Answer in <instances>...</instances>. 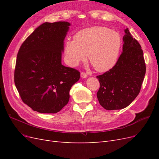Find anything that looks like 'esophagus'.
Returning <instances> with one entry per match:
<instances>
[{
    "mask_svg": "<svg viewBox=\"0 0 159 159\" xmlns=\"http://www.w3.org/2000/svg\"><path fill=\"white\" fill-rule=\"evenodd\" d=\"M88 77V74L87 73H85V72H84L82 71L81 73V78H86Z\"/></svg>",
    "mask_w": 159,
    "mask_h": 159,
    "instance_id": "1",
    "label": "esophagus"
}]
</instances>
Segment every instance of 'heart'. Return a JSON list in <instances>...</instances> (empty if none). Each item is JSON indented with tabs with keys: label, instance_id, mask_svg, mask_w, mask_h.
Listing matches in <instances>:
<instances>
[{
	"label": "heart",
	"instance_id": "b5f03b06",
	"mask_svg": "<svg viewBox=\"0 0 159 159\" xmlns=\"http://www.w3.org/2000/svg\"><path fill=\"white\" fill-rule=\"evenodd\" d=\"M119 34L104 26H93L78 31L74 40H66L64 47L66 63L75 67L86 61L99 72L113 68L119 58L121 47Z\"/></svg>",
	"mask_w": 159,
	"mask_h": 159
}]
</instances>
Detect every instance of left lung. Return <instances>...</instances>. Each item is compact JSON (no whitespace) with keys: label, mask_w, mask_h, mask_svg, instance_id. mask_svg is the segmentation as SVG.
<instances>
[{"label":"left lung","mask_w":159,"mask_h":159,"mask_svg":"<svg viewBox=\"0 0 159 159\" xmlns=\"http://www.w3.org/2000/svg\"><path fill=\"white\" fill-rule=\"evenodd\" d=\"M123 38V52L113 68L97 76L100 87L97 97L107 110L127 107L139 95L146 72L141 46L128 28Z\"/></svg>","instance_id":"1"}]
</instances>
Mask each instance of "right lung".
<instances>
[{
    "instance_id": "1",
    "label": "right lung",
    "mask_w": 159,
    "mask_h": 159,
    "mask_svg": "<svg viewBox=\"0 0 159 159\" xmlns=\"http://www.w3.org/2000/svg\"><path fill=\"white\" fill-rule=\"evenodd\" d=\"M70 24L45 22L24 41L18 50L14 79L28 106L42 113H56L68 104L70 90L80 78L61 63L64 40Z\"/></svg>"
}]
</instances>
